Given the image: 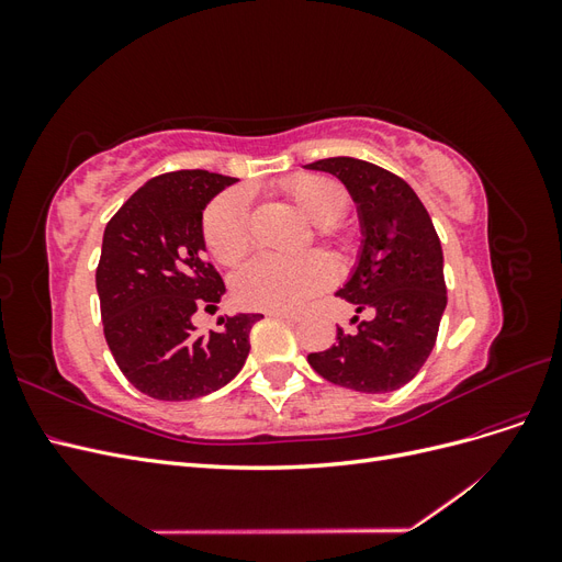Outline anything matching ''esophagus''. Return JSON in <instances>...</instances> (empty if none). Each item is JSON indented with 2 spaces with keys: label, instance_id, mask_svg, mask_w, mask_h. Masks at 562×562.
<instances>
[{
  "label": "esophagus",
  "instance_id": "esophagus-1",
  "mask_svg": "<svg viewBox=\"0 0 562 562\" xmlns=\"http://www.w3.org/2000/svg\"><path fill=\"white\" fill-rule=\"evenodd\" d=\"M269 316L274 318H283V321H300V314H293V312H281V310H269L267 312Z\"/></svg>",
  "mask_w": 562,
  "mask_h": 562
}]
</instances>
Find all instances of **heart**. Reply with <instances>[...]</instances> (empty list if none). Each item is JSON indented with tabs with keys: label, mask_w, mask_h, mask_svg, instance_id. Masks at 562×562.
Listing matches in <instances>:
<instances>
[{
	"label": "heart",
	"mask_w": 562,
	"mask_h": 562,
	"mask_svg": "<svg viewBox=\"0 0 562 562\" xmlns=\"http://www.w3.org/2000/svg\"><path fill=\"white\" fill-rule=\"evenodd\" d=\"M283 192L316 223L321 236L337 232L347 209V190L330 176L302 173L288 178ZM203 239L213 258L236 265L252 246V215L246 192L232 190L213 199L203 215ZM333 262L323 252L274 255L262 252L234 277L236 300L255 310H297L333 281Z\"/></svg>",
	"instance_id": "b5f03b06"
}]
</instances>
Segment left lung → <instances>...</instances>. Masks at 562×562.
I'll return each mask as SVG.
<instances>
[{"label": "left lung", "mask_w": 562, "mask_h": 562, "mask_svg": "<svg viewBox=\"0 0 562 562\" xmlns=\"http://www.w3.org/2000/svg\"><path fill=\"white\" fill-rule=\"evenodd\" d=\"M342 180L361 220L363 246L337 295L356 304L353 333L310 353L323 380L363 394H386L411 382L436 345L448 291L443 248L415 190L384 168L351 157L307 164Z\"/></svg>", "instance_id": "obj_1"}]
</instances>
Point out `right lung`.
<instances>
[{
  "instance_id": "obj_1",
  "label": "right lung",
  "mask_w": 562,
  "mask_h": 562,
  "mask_svg": "<svg viewBox=\"0 0 562 562\" xmlns=\"http://www.w3.org/2000/svg\"><path fill=\"white\" fill-rule=\"evenodd\" d=\"M209 171L147 180L114 213L95 269L108 347L124 378L157 401H192L239 375L262 314L220 318L196 335V310L215 312L223 277L206 260L203 209L234 184Z\"/></svg>"
}]
</instances>
